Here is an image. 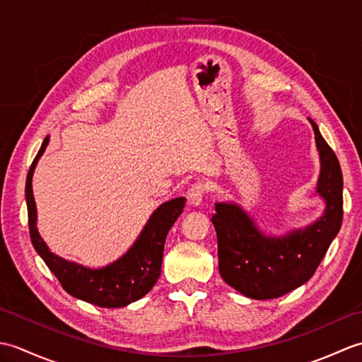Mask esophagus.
I'll return each mask as SVG.
<instances>
[{
    "label": "esophagus",
    "mask_w": 362,
    "mask_h": 362,
    "mask_svg": "<svg viewBox=\"0 0 362 362\" xmlns=\"http://www.w3.org/2000/svg\"><path fill=\"white\" fill-rule=\"evenodd\" d=\"M204 193H205V187L204 183H194L193 187L188 189L187 193V199H188V204L191 206H199L202 204V199H204Z\"/></svg>",
    "instance_id": "obj_1"
}]
</instances>
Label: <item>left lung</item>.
I'll return each mask as SVG.
<instances>
[{"label": "left lung", "instance_id": "obj_1", "mask_svg": "<svg viewBox=\"0 0 362 362\" xmlns=\"http://www.w3.org/2000/svg\"><path fill=\"white\" fill-rule=\"evenodd\" d=\"M320 160L316 194L325 210L313 224L286 235H266L235 202H216L211 222L218 235L219 274L255 300L281 297L308 281L342 224V173L336 153L310 119Z\"/></svg>", "mask_w": 362, "mask_h": 362}]
</instances>
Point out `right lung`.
<instances>
[{"label":"right lung","instance_id":"1","mask_svg":"<svg viewBox=\"0 0 362 362\" xmlns=\"http://www.w3.org/2000/svg\"><path fill=\"white\" fill-rule=\"evenodd\" d=\"M49 136H46L26 177V204L29 233L34 249L49 271L57 276L68 294L101 308H121L144 297L157 283L161 272L165 240L185 206V197L161 204L151 214L130 249L117 261L104 267H87L68 261L49 250L37 230V209L33 193V175L43 156Z\"/></svg>","mask_w":362,"mask_h":362}]
</instances>
